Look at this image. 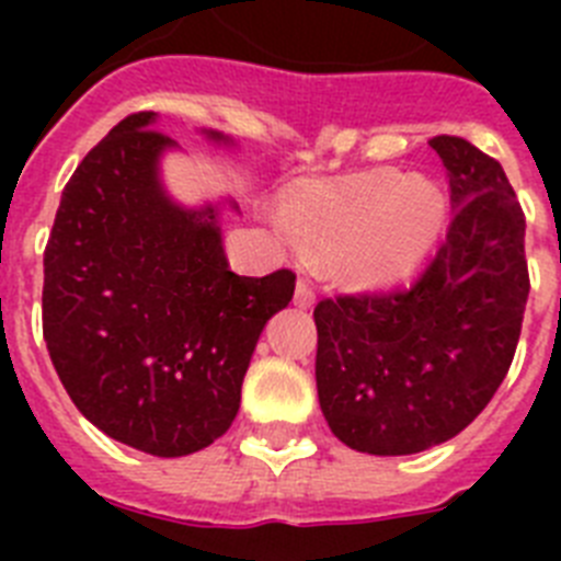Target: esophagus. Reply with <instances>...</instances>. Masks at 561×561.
Here are the masks:
<instances>
[{"instance_id": "1", "label": "esophagus", "mask_w": 561, "mask_h": 561, "mask_svg": "<svg viewBox=\"0 0 561 561\" xmlns=\"http://www.w3.org/2000/svg\"><path fill=\"white\" fill-rule=\"evenodd\" d=\"M295 306H300V309H311L314 306V289H311L309 280H297Z\"/></svg>"}]
</instances>
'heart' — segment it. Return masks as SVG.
I'll return each mask as SVG.
<instances>
[{"mask_svg": "<svg viewBox=\"0 0 561 561\" xmlns=\"http://www.w3.org/2000/svg\"><path fill=\"white\" fill-rule=\"evenodd\" d=\"M284 221L297 244L325 257L342 284L379 289L430 255L447 221V196L427 176L381 168L297 187L284 202Z\"/></svg>", "mask_w": 561, "mask_h": 561, "instance_id": "b5f03b06", "label": "heart"}]
</instances>
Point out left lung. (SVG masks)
I'll list each match as a JSON object with an SVG mask.
<instances>
[{"label": "left lung", "instance_id": "left-lung-1", "mask_svg": "<svg viewBox=\"0 0 561 561\" xmlns=\"http://www.w3.org/2000/svg\"><path fill=\"white\" fill-rule=\"evenodd\" d=\"M453 221L415 284L320 300L317 396L356 453L413 455L455 438L492 401L528 300L525 216L503 165L463 137L430 140Z\"/></svg>", "mask_w": 561, "mask_h": 561}]
</instances>
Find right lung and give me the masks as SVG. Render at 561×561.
Returning a JSON list of instances; mask_svg holds the SVG:
<instances>
[{"label": "right lung", "instance_id": "1", "mask_svg": "<svg viewBox=\"0 0 561 561\" xmlns=\"http://www.w3.org/2000/svg\"><path fill=\"white\" fill-rule=\"evenodd\" d=\"M153 121L123 117L69 176L44 250L42 323L58 379L98 430L180 458L230 430L295 272L227 266L216 210H185L162 191L160 153L176 142Z\"/></svg>", "mask_w": 561, "mask_h": 561}]
</instances>
